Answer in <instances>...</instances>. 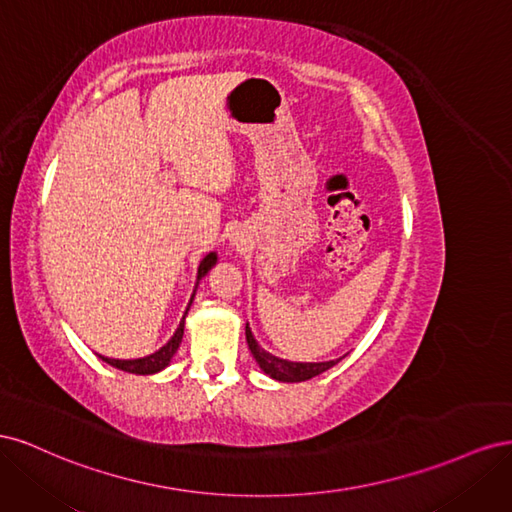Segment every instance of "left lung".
Listing matches in <instances>:
<instances>
[{"mask_svg": "<svg viewBox=\"0 0 512 512\" xmlns=\"http://www.w3.org/2000/svg\"><path fill=\"white\" fill-rule=\"evenodd\" d=\"M245 339H247V346H250L252 354L256 363L260 365V369L265 371V374L273 380H280V382H305L314 376H320L322 371L331 369L333 365H337L339 361L344 359H335V361H322V363H297V361H286L280 359V356H275L271 352H267L265 348H260V344L256 342V337L250 329V324H245Z\"/></svg>", "mask_w": 512, "mask_h": 512, "instance_id": "obj_1", "label": "left lung"}]
</instances>
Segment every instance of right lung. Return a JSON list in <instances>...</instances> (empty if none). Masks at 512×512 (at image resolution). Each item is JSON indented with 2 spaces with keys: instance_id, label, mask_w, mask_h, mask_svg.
I'll return each instance as SVG.
<instances>
[{
  "instance_id": "obj_1",
  "label": "right lung",
  "mask_w": 512,
  "mask_h": 512,
  "mask_svg": "<svg viewBox=\"0 0 512 512\" xmlns=\"http://www.w3.org/2000/svg\"><path fill=\"white\" fill-rule=\"evenodd\" d=\"M215 262H218V254H215V252H209L203 260H200L198 275H196V286H194V292H192V297H190V303H188V307H185V314H183V318H181V322H179L177 331L173 333V337H170L168 342H166L160 350H156L153 354L143 356V359H108V356L98 354L100 359H102L106 365H111V367L121 369V371H128V374H136V376H151V374H158V371H162L164 367H168L170 359H173L175 352L179 350V344H181V339H183L185 316H188V312H190V305H192V301H194L196 288H198L200 280H203V277L211 271V267H215Z\"/></svg>"
}]
</instances>
